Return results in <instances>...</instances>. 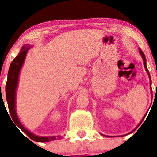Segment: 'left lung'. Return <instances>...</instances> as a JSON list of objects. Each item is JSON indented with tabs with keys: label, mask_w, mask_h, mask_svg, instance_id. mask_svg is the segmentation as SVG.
Instances as JSON below:
<instances>
[{
	"label": "left lung",
	"mask_w": 157,
	"mask_h": 157,
	"mask_svg": "<svg viewBox=\"0 0 157 157\" xmlns=\"http://www.w3.org/2000/svg\"><path fill=\"white\" fill-rule=\"evenodd\" d=\"M139 52H140V54L141 55V56H142V59H143V63H144V66H145V70H146L147 73H148V75H149V78H150V85H151V78H150V75H149V71H148V68H147V66H146V59H145V54L143 53V52L141 51V48H139ZM144 118H145V116L143 117V120H144ZM141 122H142V120H141ZM141 122L140 123H141Z\"/></svg>",
	"instance_id": "left-lung-1"
}]
</instances>
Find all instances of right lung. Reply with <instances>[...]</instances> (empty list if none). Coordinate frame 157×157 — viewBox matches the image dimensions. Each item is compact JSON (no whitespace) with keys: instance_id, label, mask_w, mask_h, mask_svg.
<instances>
[{"instance_id":"obj_1","label":"right lung","mask_w":157,"mask_h":157,"mask_svg":"<svg viewBox=\"0 0 157 157\" xmlns=\"http://www.w3.org/2000/svg\"><path fill=\"white\" fill-rule=\"evenodd\" d=\"M30 48V46L29 45H23L19 53L18 54V56L12 60L10 67H9V70H8V79H7L6 86H5L8 110L10 112L12 120H13L14 123H16V126L20 130H23V132L27 134L30 139L34 140L35 141H40V142L50 141L56 139V137H38V136L31 134L30 131H28L27 129L25 128L19 122L17 115H16V109H15V99H16V90L18 84V78H19V71H20L22 66H23L27 51ZM58 138H60V137L58 136Z\"/></svg>"}]
</instances>
